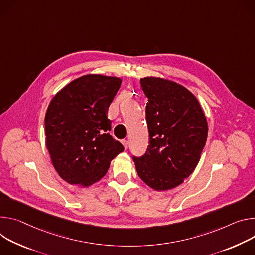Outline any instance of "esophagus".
Returning a JSON list of instances; mask_svg holds the SVG:
<instances>
[{
	"mask_svg": "<svg viewBox=\"0 0 255 255\" xmlns=\"http://www.w3.org/2000/svg\"><path fill=\"white\" fill-rule=\"evenodd\" d=\"M122 143H123V145H124L125 149L127 150V149L128 148V140H127V139H123V140H122Z\"/></svg>",
	"mask_w": 255,
	"mask_h": 255,
	"instance_id": "1",
	"label": "esophagus"
}]
</instances>
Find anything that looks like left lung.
<instances>
[{"label": "left lung", "mask_w": 255, "mask_h": 255, "mask_svg": "<svg viewBox=\"0 0 255 255\" xmlns=\"http://www.w3.org/2000/svg\"><path fill=\"white\" fill-rule=\"evenodd\" d=\"M148 98L149 145L133 156L137 175L156 190L181 184L194 170L207 142L208 123L195 96L181 85L161 78L140 79Z\"/></svg>", "instance_id": "8db88e82"}]
</instances>
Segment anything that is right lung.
<instances>
[{
    "label": "right lung",
    "instance_id": "right-lung-1",
    "mask_svg": "<svg viewBox=\"0 0 255 255\" xmlns=\"http://www.w3.org/2000/svg\"><path fill=\"white\" fill-rule=\"evenodd\" d=\"M121 84L120 78L86 75L50 101L44 119L46 147L56 172L70 184L89 186L100 180L124 151L109 134L107 118Z\"/></svg>",
    "mask_w": 255,
    "mask_h": 255
}]
</instances>
